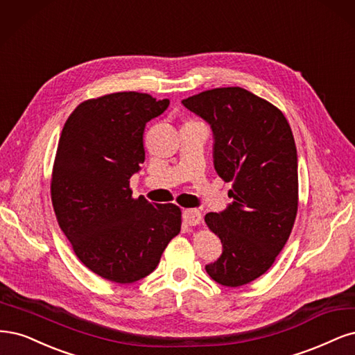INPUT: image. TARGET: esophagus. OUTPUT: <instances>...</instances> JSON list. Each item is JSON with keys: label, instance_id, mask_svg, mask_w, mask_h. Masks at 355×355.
Listing matches in <instances>:
<instances>
[{"label": "esophagus", "instance_id": "esophagus-1", "mask_svg": "<svg viewBox=\"0 0 355 355\" xmlns=\"http://www.w3.org/2000/svg\"><path fill=\"white\" fill-rule=\"evenodd\" d=\"M182 221L189 225H196L202 221V214L198 209H184L182 211Z\"/></svg>", "mask_w": 355, "mask_h": 355}]
</instances>
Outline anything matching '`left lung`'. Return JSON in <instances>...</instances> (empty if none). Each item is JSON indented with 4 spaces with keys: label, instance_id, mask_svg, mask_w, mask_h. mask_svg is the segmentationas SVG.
Listing matches in <instances>:
<instances>
[{
    "label": "left lung",
    "instance_id": "left-lung-1",
    "mask_svg": "<svg viewBox=\"0 0 355 355\" xmlns=\"http://www.w3.org/2000/svg\"><path fill=\"white\" fill-rule=\"evenodd\" d=\"M209 123L214 168L232 181L233 202L205 223L223 254L205 266L209 277L237 288L262 276L277 258L298 211V155L283 113L240 87L203 91L181 101Z\"/></svg>",
    "mask_w": 355,
    "mask_h": 355
}]
</instances>
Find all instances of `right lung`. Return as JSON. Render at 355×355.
Wrapping results in <instances>:
<instances>
[{
  "instance_id": "right-lung-1",
  "label": "right lung",
  "mask_w": 355,
  "mask_h": 355,
  "mask_svg": "<svg viewBox=\"0 0 355 355\" xmlns=\"http://www.w3.org/2000/svg\"><path fill=\"white\" fill-rule=\"evenodd\" d=\"M168 106V98L135 91L87 100L67 118L57 146L51 181L57 221L83 264L110 282L148 276L180 233L178 207L132 199L130 190L144 162L146 123Z\"/></svg>"
}]
</instances>
